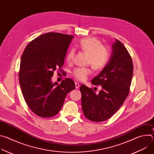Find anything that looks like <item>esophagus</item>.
<instances>
[{"instance_id": "obj_1", "label": "esophagus", "mask_w": 154, "mask_h": 154, "mask_svg": "<svg viewBox=\"0 0 154 154\" xmlns=\"http://www.w3.org/2000/svg\"><path fill=\"white\" fill-rule=\"evenodd\" d=\"M75 88H76V89H78L79 88V86H80V85H79V83L75 82Z\"/></svg>"}]
</instances>
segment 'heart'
<instances>
[{"mask_svg": "<svg viewBox=\"0 0 154 154\" xmlns=\"http://www.w3.org/2000/svg\"><path fill=\"white\" fill-rule=\"evenodd\" d=\"M77 47L88 55V64H91L94 70L100 71L105 67L109 58V53L108 49L102 45L99 39L93 37L83 38L80 41ZM74 55L75 51L71 49L66 57V61L71 63ZM91 73V68L83 67L74 69L72 75L77 80L84 81Z\"/></svg>", "mask_w": 154, "mask_h": 154, "instance_id": "1", "label": "heart"}]
</instances>
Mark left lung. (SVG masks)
<instances>
[{"label":"left lung","mask_w":154,"mask_h":154,"mask_svg":"<svg viewBox=\"0 0 154 154\" xmlns=\"http://www.w3.org/2000/svg\"><path fill=\"white\" fill-rule=\"evenodd\" d=\"M134 71L131 56L119 40L113 44L112 54L101 72L91 81L101 85L96 94L92 88L82 85V107L85 116L91 121L102 122L110 118L122 105L130 92Z\"/></svg>","instance_id":"obj_1"}]
</instances>
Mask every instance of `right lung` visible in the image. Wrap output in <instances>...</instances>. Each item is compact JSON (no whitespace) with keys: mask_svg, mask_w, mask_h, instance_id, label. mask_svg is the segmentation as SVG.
Instances as JSON below:
<instances>
[{"mask_svg":"<svg viewBox=\"0 0 154 154\" xmlns=\"http://www.w3.org/2000/svg\"><path fill=\"white\" fill-rule=\"evenodd\" d=\"M73 36L49 32L32 40L21 57L19 80L24 100L35 115L51 118L58 114L67 94L75 89L69 78L52 83L54 71L63 66Z\"/></svg>","mask_w":154,"mask_h":154,"instance_id":"1","label":"right lung"}]
</instances>
